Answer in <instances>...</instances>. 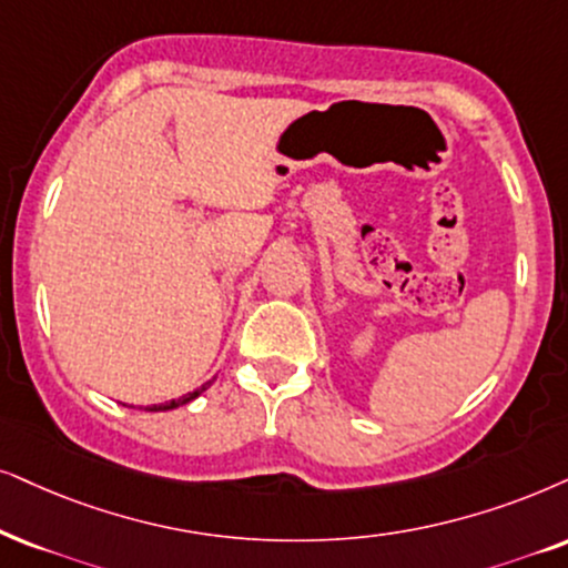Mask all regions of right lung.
I'll return each instance as SVG.
<instances>
[{"mask_svg":"<svg viewBox=\"0 0 568 568\" xmlns=\"http://www.w3.org/2000/svg\"><path fill=\"white\" fill-rule=\"evenodd\" d=\"M212 383H204L201 387H196V390H191V393H185V396H181V398H172V400H168V404H154V406H146V412H170V408H178V406H183V404H191L193 398H199L201 393L206 390V387H210Z\"/></svg>","mask_w":568,"mask_h":568,"instance_id":"add662e5","label":"right lung"}]
</instances>
